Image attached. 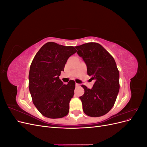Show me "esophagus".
Returning <instances> with one entry per match:
<instances>
[{
  "label": "esophagus",
  "instance_id": "34e87169",
  "mask_svg": "<svg viewBox=\"0 0 147 147\" xmlns=\"http://www.w3.org/2000/svg\"><path fill=\"white\" fill-rule=\"evenodd\" d=\"M75 86H80V84H78V83H75Z\"/></svg>",
  "mask_w": 147,
  "mask_h": 147
}]
</instances>
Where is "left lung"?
I'll list each match as a JSON object with an SVG mask.
<instances>
[{"instance_id":"left-lung-1","label":"left lung","mask_w":147,"mask_h":147,"mask_svg":"<svg viewBox=\"0 0 147 147\" xmlns=\"http://www.w3.org/2000/svg\"><path fill=\"white\" fill-rule=\"evenodd\" d=\"M75 48L86 64L88 75L95 80L92 89L82 85L84 93L80 99L83 112L91 117L103 116L113 107L119 90V74L116 63L97 43H87Z\"/></svg>"}]
</instances>
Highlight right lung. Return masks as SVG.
Returning a JSON list of instances; mask_svg holds the SVG:
<instances>
[{
	"label": "right lung",
	"instance_id": "obj_1",
	"mask_svg": "<svg viewBox=\"0 0 147 147\" xmlns=\"http://www.w3.org/2000/svg\"><path fill=\"white\" fill-rule=\"evenodd\" d=\"M77 52L74 47L55 42L45 43L35 55L29 74V88L35 107L44 117L63 118L69 112L75 82L67 84L59 79L69 57Z\"/></svg>",
	"mask_w": 147,
	"mask_h": 147
}]
</instances>
